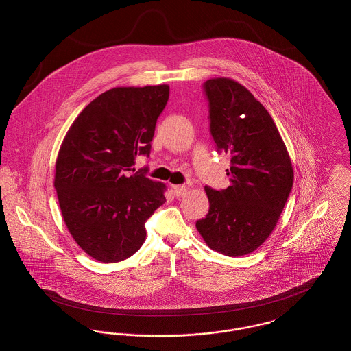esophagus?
I'll return each instance as SVG.
<instances>
[{"label":"esophagus","instance_id":"34e87169","mask_svg":"<svg viewBox=\"0 0 351 351\" xmlns=\"http://www.w3.org/2000/svg\"><path fill=\"white\" fill-rule=\"evenodd\" d=\"M172 191H173L175 196L180 197V196H183V195L186 193V185H173Z\"/></svg>","mask_w":351,"mask_h":351}]
</instances>
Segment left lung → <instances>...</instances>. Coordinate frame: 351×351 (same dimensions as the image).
<instances>
[{
  "label": "left lung",
  "mask_w": 351,
  "mask_h": 351,
  "mask_svg": "<svg viewBox=\"0 0 351 351\" xmlns=\"http://www.w3.org/2000/svg\"><path fill=\"white\" fill-rule=\"evenodd\" d=\"M202 88L217 151L230 156V185L205 186L209 212L196 228L212 250L247 255L278 223L293 184L292 163L274 119L250 90L226 77Z\"/></svg>",
  "instance_id": "8db88e82"
}]
</instances>
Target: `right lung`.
<instances>
[{
    "instance_id": "right-lung-1",
    "label": "right lung",
    "mask_w": 351,
    "mask_h": 351,
    "mask_svg": "<svg viewBox=\"0 0 351 351\" xmlns=\"http://www.w3.org/2000/svg\"><path fill=\"white\" fill-rule=\"evenodd\" d=\"M169 86H118L77 116L56 159L55 189L68 230L88 255L104 263L132 256L145 242V223L165 204L166 185L146 169L130 173L138 155L149 156Z\"/></svg>"
}]
</instances>
